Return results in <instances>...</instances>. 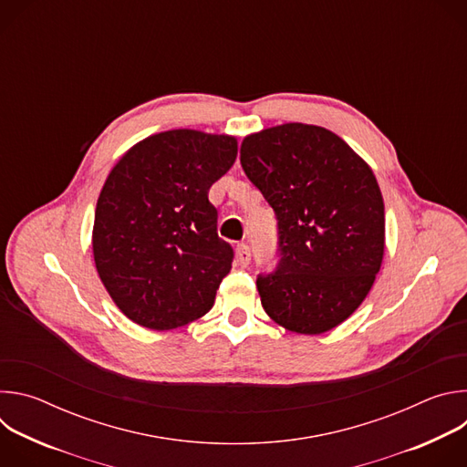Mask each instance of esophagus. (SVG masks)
Returning <instances> with one entry per match:
<instances>
[{"label":"esophagus","instance_id":"1","mask_svg":"<svg viewBox=\"0 0 467 467\" xmlns=\"http://www.w3.org/2000/svg\"><path fill=\"white\" fill-rule=\"evenodd\" d=\"M236 258H238V264L242 265V268L249 265V262H251V249H249L247 244H238L236 245Z\"/></svg>","mask_w":467,"mask_h":467}]
</instances>
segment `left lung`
<instances>
[{
	"instance_id": "1",
	"label": "left lung",
	"mask_w": 467,
	"mask_h": 467,
	"mask_svg": "<svg viewBox=\"0 0 467 467\" xmlns=\"http://www.w3.org/2000/svg\"><path fill=\"white\" fill-rule=\"evenodd\" d=\"M240 162L277 216V268L256 279L265 314L299 335L338 327L382 264L384 202L371 168L335 132L306 123L245 137Z\"/></svg>"
}]
</instances>
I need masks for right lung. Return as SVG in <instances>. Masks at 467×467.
<instances>
[{"instance_id": "right-lung-1", "label": "right lung", "mask_w": 467, "mask_h": 467, "mask_svg": "<svg viewBox=\"0 0 467 467\" xmlns=\"http://www.w3.org/2000/svg\"><path fill=\"white\" fill-rule=\"evenodd\" d=\"M236 153L234 137L173 129L132 146L110 170L92 249L101 283L129 319L170 330L213 308L234 253L216 233L209 190Z\"/></svg>"}]
</instances>
